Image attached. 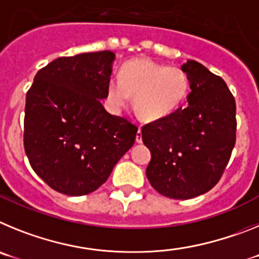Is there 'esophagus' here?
Returning a JSON list of instances; mask_svg holds the SVG:
<instances>
[{"instance_id":"1","label":"esophagus","mask_w":259,"mask_h":259,"mask_svg":"<svg viewBox=\"0 0 259 259\" xmlns=\"http://www.w3.org/2000/svg\"><path fill=\"white\" fill-rule=\"evenodd\" d=\"M136 143L141 144L143 143V137H141V128H139V131L136 134Z\"/></svg>"}]
</instances>
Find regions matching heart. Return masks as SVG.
Listing matches in <instances>:
<instances>
[{
	"mask_svg": "<svg viewBox=\"0 0 259 259\" xmlns=\"http://www.w3.org/2000/svg\"><path fill=\"white\" fill-rule=\"evenodd\" d=\"M189 80L184 71L149 59H134L122 66L119 79H110L107 100L114 107H124L134 96V109L146 122L172 114L188 95Z\"/></svg>",
	"mask_w": 259,
	"mask_h": 259,
	"instance_id": "heart-1",
	"label": "heart"
}]
</instances>
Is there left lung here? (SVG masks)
Wrapping results in <instances>:
<instances>
[{
	"label": "left lung",
	"mask_w": 259,
	"mask_h": 259,
	"mask_svg": "<svg viewBox=\"0 0 259 259\" xmlns=\"http://www.w3.org/2000/svg\"><path fill=\"white\" fill-rule=\"evenodd\" d=\"M189 80L188 106L145 124L152 159L146 178L174 200L206 193L221 179L236 141V104L227 84L196 61L182 66Z\"/></svg>",
	"instance_id": "1"
}]
</instances>
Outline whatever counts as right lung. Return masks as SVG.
<instances>
[{"label": "right lung", "instance_id": "1", "mask_svg": "<svg viewBox=\"0 0 259 259\" xmlns=\"http://www.w3.org/2000/svg\"><path fill=\"white\" fill-rule=\"evenodd\" d=\"M114 59L110 50L57 58L27 92L24 150L33 171L59 193L95 192L134 145L136 125L101 104Z\"/></svg>", "mask_w": 259, "mask_h": 259}]
</instances>
